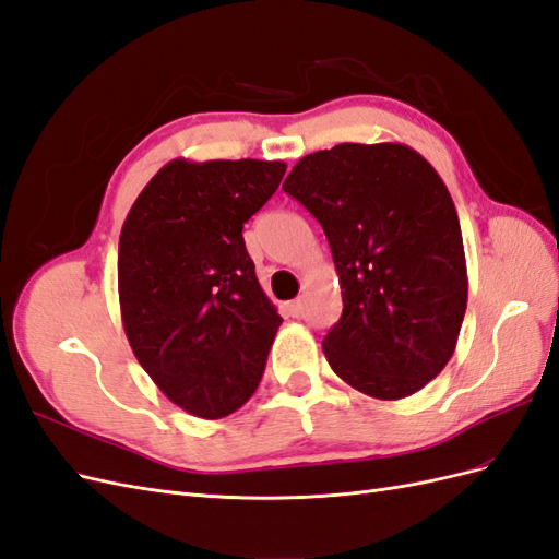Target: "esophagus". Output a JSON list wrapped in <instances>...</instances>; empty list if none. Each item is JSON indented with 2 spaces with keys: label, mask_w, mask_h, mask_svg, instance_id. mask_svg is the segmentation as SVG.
Instances as JSON below:
<instances>
[{
  "label": "esophagus",
  "mask_w": 559,
  "mask_h": 559,
  "mask_svg": "<svg viewBox=\"0 0 559 559\" xmlns=\"http://www.w3.org/2000/svg\"><path fill=\"white\" fill-rule=\"evenodd\" d=\"M286 312H289L292 317H300V314H302V300L296 298V300L286 302Z\"/></svg>",
  "instance_id": "34e87169"
}]
</instances>
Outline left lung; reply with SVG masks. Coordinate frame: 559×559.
Instances as JSON below:
<instances>
[{
    "instance_id": "left-lung-1",
    "label": "left lung",
    "mask_w": 559,
    "mask_h": 559,
    "mask_svg": "<svg viewBox=\"0 0 559 559\" xmlns=\"http://www.w3.org/2000/svg\"><path fill=\"white\" fill-rule=\"evenodd\" d=\"M282 189L331 245L343 314L321 347L335 376L382 401L419 392L454 354L468 300L443 179L405 144H337L300 158Z\"/></svg>"
}]
</instances>
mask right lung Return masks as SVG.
<instances>
[{"mask_svg": "<svg viewBox=\"0 0 559 559\" xmlns=\"http://www.w3.org/2000/svg\"><path fill=\"white\" fill-rule=\"evenodd\" d=\"M280 160L177 158L130 207L118 240L128 343L179 408L218 419L257 392L282 324L242 228L277 191Z\"/></svg>", "mask_w": 559, "mask_h": 559, "instance_id": "add662e5", "label": "right lung"}]
</instances>
